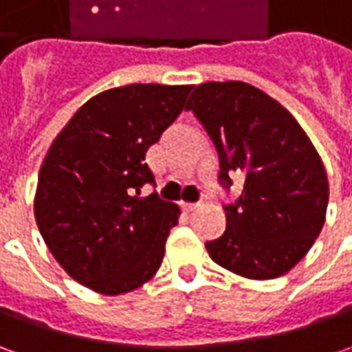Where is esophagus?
I'll list each match as a JSON object with an SVG mask.
<instances>
[{
    "label": "esophagus",
    "mask_w": 352,
    "mask_h": 352,
    "mask_svg": "<svg viewBox=\"0 0 352 352\" xmlns=\"http://www.w3.org/2000/svg\"><path fill=\"white\" fill-rule=\"evenodd\" d=\"M197 208H199V204H188V201H184L182 204V210L188 211V213H190V211H196Z\"/></svg>",
    "instance_id": "esophagus-1"
}]
</instances>
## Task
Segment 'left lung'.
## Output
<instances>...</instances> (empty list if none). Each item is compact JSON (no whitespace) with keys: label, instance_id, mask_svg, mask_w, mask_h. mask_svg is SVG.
Returning a JSON list of instances; mask_svg holds the SVG:
<instances>
[{"label":"left lung","instance_id":"8db88e82","mask_svg":"<svg viewBox=\"0 0 352 352\" xmlns=\"http://www.w3.org/2000/svg\"><path fill=\"white\" fill-rule=\"evenodd\" d=\"M206 127L219 155V180L243 172L236 204L225 206L227 229L206 243L211 261L250 280L292 270L325 223V166L290 111L245 82H206L186 105Z\"/></svg>","mask_w":352,"mask_h":352}]
</instances>
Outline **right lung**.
Masks as SVG:
<instances>
[{
    "mask_svg": "<svg viewBox=\"0 0 352 352\" xmlns=\"http://www.w3.org/2000/svg\"><path fill=\"white\" fill-rule=\"evenodd\" d=\"M192 86L131 84L84 103L56 135L34 192L48 250L82 286L119 296L141 288L164 258L180 208L156 194L146 151L182 113Z\"/></svg>",
    "mask_w": 352,
    "mask_h": 352,
    "instance_id": "1",
    "label": "right lung"
}]
</instances>
